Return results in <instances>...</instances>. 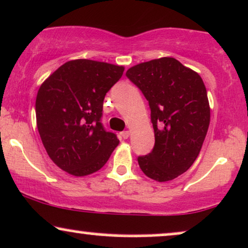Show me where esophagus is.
Masks as SVG:
<instances>
[{
	"label": "esophagus",
	"instance_id": "esophagus-1",
	"mask_svg": "<svg viewBox=\"0 0 248 248\" xmlns=\"http://www.w3.org/2000/svg\"><path fill=\"white\" fill-rule=\"evenodd\" d=\"M120 137L122 140H127L128 137H129V132H128V130H126V132H122L120 134Z\"/></svg>",
	"mask_w": 248,
	"mask_h": 248
}]
</instances>
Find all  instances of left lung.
I'll list each match as a JSON object with an SVG mask.
<instances>
[{
  "instance_id": "obj_1",
  "label": "left lung",
  "mask_w": 248,
  "mask_h": 248,
  "mask_svg": "<svg viewBox=\"0 0 248 248\" xmlns=\"http://www.w3.org/2000/svg\"><path fill=\"white\" fill-rule=\"evenodd\" d=\"M126 76L149 101L155 147L137 162L145 175L164 183L186 172L201 151L210 122L203 80L173 58L139 63Z\"/></svg>"
}]
</instances>
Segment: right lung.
<instances>
[{
    "label": "right lung",
    "instance_id": "1",
    "mask_svg": "<svg viewBox=\"0 0 248 248\" xmlns=\"http://www.w3.org/2000/svg\"><path fill=\"white\" fill-rule=\"evenodd\" d=\"M124 68L78 59L65 62L39 88L35 115L50 159L75 177L105 165L119 140L101 124L104 98Z\"/></svg>",
    "mask_w": 248,
    "mask_h": 248
}]
</instances>
